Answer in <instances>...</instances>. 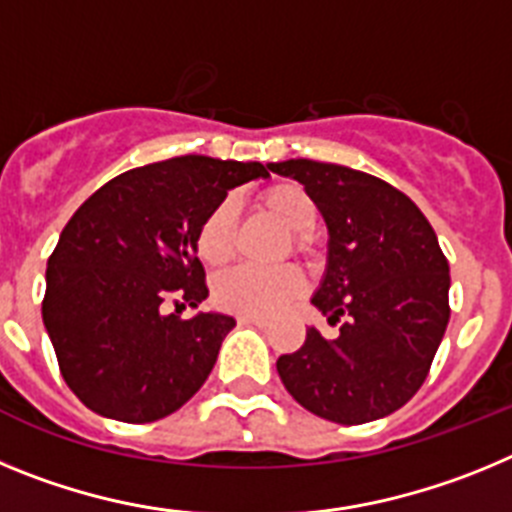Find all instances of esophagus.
Instances as JSON below:
<instances>
[{
    "instance_id": "obj_1",
    "label": "esophagus",
    "mask_w": 512,
    "mask_h": 512,
    "mask_svg": "<svg viewBox=\"0 0 512 512\" xmlns=\"http://www.w3.org/2000/svg\"><path fill=\"white\" fill-rule=\"evenodd\" d=\"M238 323H241V325H256V328H269V320L253 318V315H238Z\"/></svg>"
}]
</instances>
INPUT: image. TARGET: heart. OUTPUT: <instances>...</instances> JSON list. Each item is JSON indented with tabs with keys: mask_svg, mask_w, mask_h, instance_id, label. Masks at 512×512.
Instances as JSON below:
<instances>
[{
	"mask_svg": "<svg viewBox=\"0 0 512 512\" xmlns=\"http://www.w3.org/2000/svg\"><path fill=\"white\" fill-rule=\"evenodd\" d=\"M261 210L269 212L274 220L284 225L289 233H295L297 251H307V233L318 223V207L310 194L300 184L284 182L274 184L259 197ZM238 205L233 200H223L215 210L202 220L197 233V253L205 264H223L233 253V233ZM307 282L302 271L284 266V269H253L238 266L217 279L215 300L238 315L253 318H274L287 310L292 302L305 295Z\"/></svg>",
	"mask_w": 512,
	"mask_h": 512,
	"instance_id": "b5f03b06",
	"label": "heart"
}]
</instances>
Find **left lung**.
<instances>
[{"label":"left lung","mask_w":512,"mask_h":512,"mask_svg":"<svg viewBox=\"0 0 512 512\" xmlns=\"http://www.w3.org/2000/svg\"><path fill=\"white\" fill-rule=\"evenodd\" d=\"M305 187L328 228V264L312 305L333 341L307 328L277 372L302 408L341 425L400 410L428 377L449 325V261L410 197L364 171L310 158L269 164Z\"/></svg>","instance_id":"obj_1"}]
</instances>
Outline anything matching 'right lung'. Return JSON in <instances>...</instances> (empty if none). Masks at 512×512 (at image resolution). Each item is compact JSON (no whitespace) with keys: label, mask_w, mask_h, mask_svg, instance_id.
<instances>
[{"label":"right lung","mask_w":512,"mask_h":512,"mask_svg":"<svg viewBox=\"0 0 512 512\" xmlns=\"http://www.w3.org/2000/svg\"><path fill=\"white\" fill-rule=\"evenodd\" d=\"M266 176L259 161L179 156L115 176L74 212L48 259L43 323L63 379L89 410L153 423L205 384L235 320H179L164 305L207 300L202 220L230 189Z\"/></svg>","instance_id":"add662e5"}]
</instances>
